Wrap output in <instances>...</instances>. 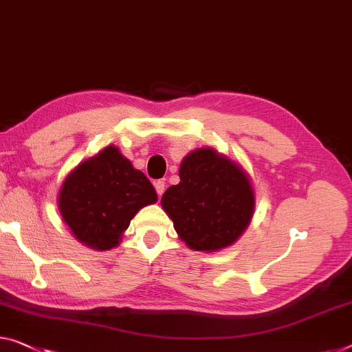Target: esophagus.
<instances>
[{
    "label": "esophagus",
    "mask_w": 352,
    "mask_h": 352,
    "mask_svg": "<svg viewBox=\"0 0 352 352\" xmlns=\"http://www.w3.org/2000/svg\"><path fill=\"white\" fill-rule=\"evenodd\" d=\"M154 187H155V192H157L159 197H162V193L165 192V182L164 181H155Z\"/></svg>",
    "instance_id": "obj_1"
}]
</instances>
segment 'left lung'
I'll return each mask as SVG.
<instances>
[{"label": "left lung", "mask_w": 352, "mask_h": 352, "mask_svg": "<svg viewBox=\"0 0 352 352\" xmlns=\"http://www.w3.org/2000/svg\"><path fill=\"white\" fill-rule=\"evenodd\" d=\"M179 177L160 204L181 241L206 253L234 244L255 214L248 173L214 148H199L182 159Z\"/></svg>", "instance_id": "obj_1"}]
</instances>
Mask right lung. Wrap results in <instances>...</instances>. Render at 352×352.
<instances>
[{"mask_svg": "<svg viewBox=\"0 0 352 352\" xmlns=\"http://www.w3.org/2000/svg\"><path fill=\"white\" fill-rule=\"evenodd\" d=\"M157 201L153 184L116 146H107L69 173L58 209L75 239L93 250L120 245L131 220Z\"/></svg>", "mask_w": 352, "mask_h": 352, "instance_id": "1", "label": "right lung"}]
</instances>
